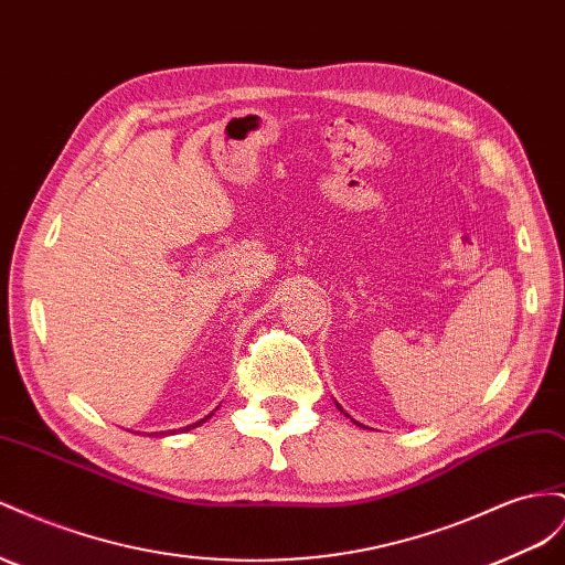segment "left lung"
<instances>
[{
	"instance_id": "8db88e82",
	"label": "left lung",
	"mask_w": 565,
	"mask_h": 565,
	"mask_svg": "<svg viewBox=\"0 0 565 565\" xmlns=\"http://www.w3.org/2000/svg\"><path fill=\"white\" fill-rule=\"evenodd\" d=\"M338 408H340V411H342V406H340V404H338ZM342 414H344V411H342ZM344 416H347V414H344ZM354 423H356V420H354Z\"/></svg>"
}]
</instances>
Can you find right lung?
Listing matches in <instances>:
<instances>
[{"instance_id": "right-lung-1", "label": "right lung", "mask_w": 565, "mask_h": 565, "mask_svg": "<svg viewBox=\"0 0 565 565\" xmlns=\"http://www.w3.org/2000/svg\"><path fill=\"white\" fill-rule=\"evenodd\" d=\"M213 414H209V416H204L202 420H196V423H192V425H185V428H180V433H188V430H192V428H196V425H202V423H206L209 418H211ZM159 435H175V430H169V433H159Z\"/></svg>"}]
</instances>
